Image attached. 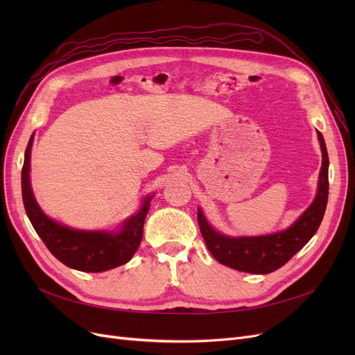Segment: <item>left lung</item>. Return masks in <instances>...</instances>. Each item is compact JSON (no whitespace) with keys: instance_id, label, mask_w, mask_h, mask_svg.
I'll list each match as a JSON object with an SVG mask.
<instances>
[{"instance_id":"left-lung-1","label":"left lung","mask_w":355,"mask_h":355,"mask_svg":"<svg viewBox=\"0 0 355 355\" xmlns=\"http://www.w3.org/2000/svg\"><path fill=\"white\" fill-rule=\"evenodd\" d=\"M317 133L323 153L317 197L288 230L263 237H227L214 231L198 209L197 219L201 235L209 252L218 262L243 272L270 274L286 265L317 232L323 220L329 197V155L323 135Z\"/></svg>"}]
</instances>
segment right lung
Listing matches in <instances>:
<instances>
[{
  "mask_svg": "<svg viewBox=\"0 0 355 355\" xmlns=\"http://www.w3.org/2000/svg\"><path fill=\"white\" fill-rule=\"evenodd\" d=\"M34 135L25 151L22 167V197L32 227L44 241L50 253L73 270L84 272H102L124 265L133 257L144 235V222L149 210V197L135 216L127 219L118 232L77 231L49 219L41 211L29 184V158Z\"/></svg>",
  "mask_w": 355,
  "mask_h": 355,
  "instance_id": "obj_1",
  "label": "right lung"
}]
</instances>
